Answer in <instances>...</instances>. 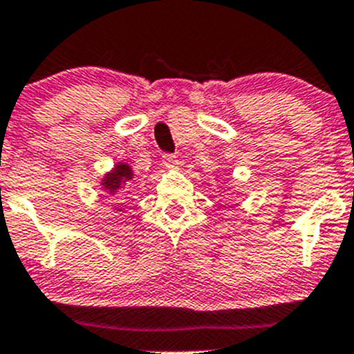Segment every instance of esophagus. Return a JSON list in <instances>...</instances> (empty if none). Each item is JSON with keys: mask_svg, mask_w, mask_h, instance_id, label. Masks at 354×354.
Listing matches in <instances>:
<instances>
[{"mask_svg": "<svg viewBox=\"0 0 354 354\" xmlns=\"http://www.w3.org/2000/svg\"><path fill=\"white\" fill-rule=\"evenodd\" d=\"M162 162H164V166L169 167V169H174V167H178V164H180L178 157H176V155H173V153L162 155Z\"/></svg>", "mask_w": 354, "mask_h": 354, "instance_id": "1", "label": "esophagus"}]
</instances>
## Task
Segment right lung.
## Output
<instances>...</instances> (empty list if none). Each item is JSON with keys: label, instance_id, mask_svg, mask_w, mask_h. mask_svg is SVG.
<instances>
[{"label": "right lung", "instance_id": "obj_1", "mask_svg": "<svg viewBox=\"0 0 354 354\" xmlns=\"http://www.w3.org/2000/svg\"><path fill=\"white\" fill-rule=\"evenodd\" d=\"M131 178H132L131 167L122 162V164H118L110 174L104 176V180H102V187L106 188L108 192H115V190H118V188H120L125 181L131 180Z\"/></svg>", "mask_w": 354, "mask_h": 354}]
</instances>
